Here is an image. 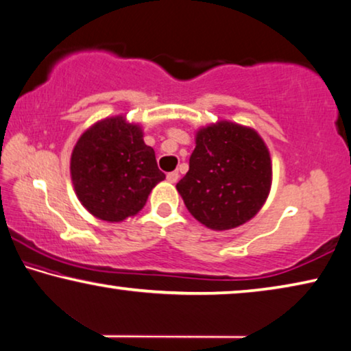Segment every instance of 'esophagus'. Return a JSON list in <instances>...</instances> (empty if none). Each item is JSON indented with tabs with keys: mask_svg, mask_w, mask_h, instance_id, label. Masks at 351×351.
Masks as SVG:
<instances>
[{
	"mask_svg": "<svg viewBox=\"0 0 351 351\" xmlns=\"http://www.w3.org/2000/svg\"><path fill=\"white\" fill-rule=\"evenodd\" d=\"M178 178H180L178 171H170V173H167V181L171 182V184H175V182L178 181Z\"/></svg>",
	"mask_w": 351,
	"mask_h": 351,
	"instance_id": "34e87169",
	"label": "esophagus"
}]
</instances>
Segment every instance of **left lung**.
I'll return each mask as SVG.
<instances>
[{"mask_svg":"<svg viewBox=\"0 0 351 351\" xmlns=\"http://www.w3.org/2000/svg\"><path fill=\"white\" fill-rule=\"evenodd\" d=\"M271 180L273 167L263 138L245 125L219 121L197 132L189 171L176 189L198 222L230 230L260 211Z\"/></svg>","mask_w":351,"mask_h":351,"instance_id":"1","label":"left lung"}]
</instances>
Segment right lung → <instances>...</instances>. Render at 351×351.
I'll return each instance as SVG.
<instances>
[{
    "label": "right lung",
    "mask_w": 351,
    "mask_h": 351,
    "mask_svg": "<svg viewBox=\"0 0 351 351\" xmlns=\"http://www.w3.org/2000/svg\"><path fill=\"white\" fill-rule=\"evenodd\" d=\"M71 178L78 200L94 217L121 222L145 206L149 192L165 175L143 130L124 117L93 124L71 156Z\"/></svg>",
    "instance_id": "add662e5"
}]
</instances>
